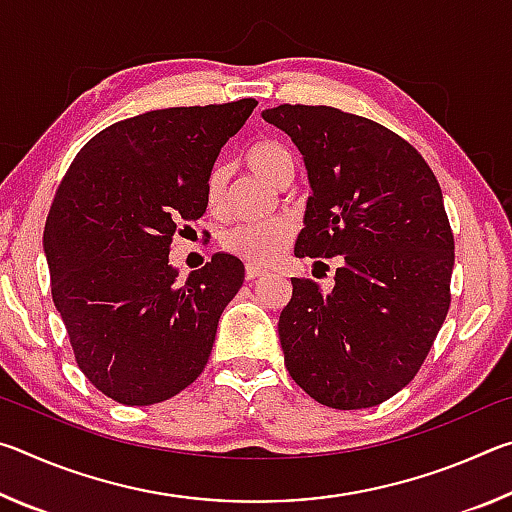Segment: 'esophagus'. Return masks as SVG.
<instances>
[{
	"instance_id": "obj_1",
	"label": "esophagus",
	"mask_w": 512,
	"mask_h": 512,
	"mask_svg": "<svg viewBox=\"0 0 512 512\" xmlns=\"http://www.w3.org/2000/svg\"><path fill=\"white\" fill-rule=\"evenodd\" d=\"M262 275H264V268L246 264V280H257V277H262Z\"/></svg>"
}]
</instances>
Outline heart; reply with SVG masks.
I'll return each instance as SVG.
<instances>
[{"instance_id":"1","label":"heart","mask_w":512,"mask_h":512,"mask_svg":"<svg viewBox=\"0 0 512 512\" xmlns=\"http://www.w3.org/2000/svg\"><path fill=\"white\" fill-rule=\"evenodd\" d=\"M246 164L257 176H262L266 183L275 187H284L291 183L296 160L293 153L282 142L262 140L253 144L246 153ZM225 189V169L216 167L207 173L205 180V203L212 212L221 207ZM291 241V225L280 219L268 221H241L235 223L221 235V248L225 253L246 259L250 264L266 266L275 257L282 255V250Z\"/></svg>"}]
</instances>
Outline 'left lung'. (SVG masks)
<instances>
[{
  "instance_id": "obj_1",
  "label": "left lung",
  "mask_w": 512,
  "mask_h": 512,
  "mask_svg": "<svg viewBox=\"0 0 512 512\" xmlns=\"http://www.w3.org/2000/svg\"><path fill=\"white\" fill-rule=\"evenodd\" d=\"M262 117L305 158L311 196L296 257H341L332 293L293 277L277 332L293 381L316 402L377 406L418 375L443 327L454 235L429 164L377 121L329 106Z\"/></svg>"
}]
</instances>
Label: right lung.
<instances>
[{
	"mask_svg": "<svg viewBox=\"0 0 512 512\" xmlns=\"http://www.w3.org/2000/svg\"><path fill=\"white\" fill-rule=\"evenodd\" d=\"M255 106L239 99L117 121L83 146L58 185L42 237L51 298L76 363L110 400H169L210 359L244 264L216 253L178 284L169 248L205 214L207 173Z\"/></svg>",
	"mask_w": 512,
	"mask_h": 512,
	"instance_id": "obj_1",
	"label": "right lung"
}]
</instances>
